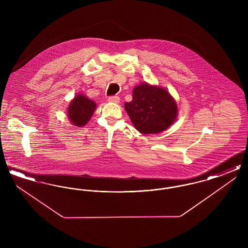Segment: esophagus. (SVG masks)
I'll use <instances>...</instances> for the list:
<instances>
[{
	"instance_id": "obj_1",
	"label": "esophagus",
	"mask_w": 248,
	"mask_h": 248,
	"mask_svg": "<svg viewBox=\"0 0 248 248\" xmlns=\"http://www.w3.org/2000/svg\"><path fill=\"white\" fill-rule=\"evenodd\" d=\"M108 101L110 103H115V104H118L120 102V97L118 95H113V96H109L108 97Z\"/></svg>"
}]
</instances>
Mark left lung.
Here are the masks:
<instances>
[{
  "label": "left lung",
  "mask_w": 248,
  "mask_h": 248,
  "mask_svg": "<svg viewBox=\"0 0 248 248\" xmlns=\"http://www.w3.org/2000/svg\"><path fill=\"white\" fill-rule=\"evenodd\" d=\"M124 108L136 129L142 134H158L176 121L177 105L165 88L141 83L133 89V99Z\"/></svg>",
  "instance_id": "obj_1"
}]
</instances>
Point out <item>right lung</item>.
<instances>
[{
	"label": "right lung",
	"mask_w": 248,
	"mask_h": 248,
	"mask_svg": "<svg viewBox=\"0 0 248 248\" xmlns=\"http://www.w3.org/2000/svg\"><path fill=\"white\" fill-rule=\"evenodd\" d=\"M96 108L95 102L83 94H77L71 100L67 109L68 119L77 127L85 125L93 116Z\"/></svg>",
	"instance_id": "right-lung-1"
}]
</instances>
